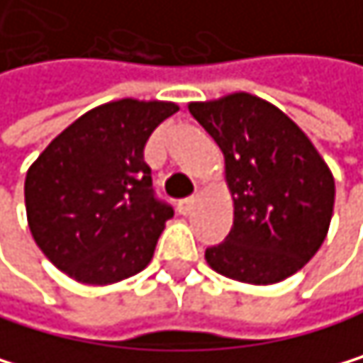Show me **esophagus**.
<instances>
[{
	"label": "esophagus",
	"instance_id": "34e87169",
	"mask_svg": "<svg viewBox=\"0 0 363 363\" xmlns=\"http://www.w3.org/2000/svg\"><path fill=\"white\" fill-rule=\"evenodd\" d=\"M196 203H199V196H196V194H192V196L182 199V201L177 203V208H179V212H182V214H190V212L196 208Z\"/></svg>",
	"mask_w": 363,
	"mask_h": 363
}]
</instances>
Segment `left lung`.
<instances>
[{"instance_id":"obj_1","label":"left lung","mask_w":363,"mask_h":363,"mask_svg":"<svg viewBox=\"0 0 363 363\" xmlns=\"http://www.w3.org/2000/svg\"><path fill=\"white\" fill-rule=\"evenodd\" d=\"M188 110L220 147L233 196V227L225 242L206 249L208 264L235 281H284L325 240L331 171L298 125L259 97L235 93Z\"/></svg>"}]
</instances>
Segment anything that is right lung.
<instances>
[{
	"label": "right lung",
	"instance_id": "obj_1",
	"mask_svg": "<svg viewBox=\"0 0 363 363\" xmlns=\"http://www.w3.org/2000/svg\"><path fill=\"white\" fill-rule=\"evenodd\" d=\"M177 110L164 101L104 104L71 123L30 167V231L75 281L114 284L151 262L173 208L153 192L145 145Z\"/></svg>",
	"mask_w": 363,
	"mask_h": 363
}]
</instances>
